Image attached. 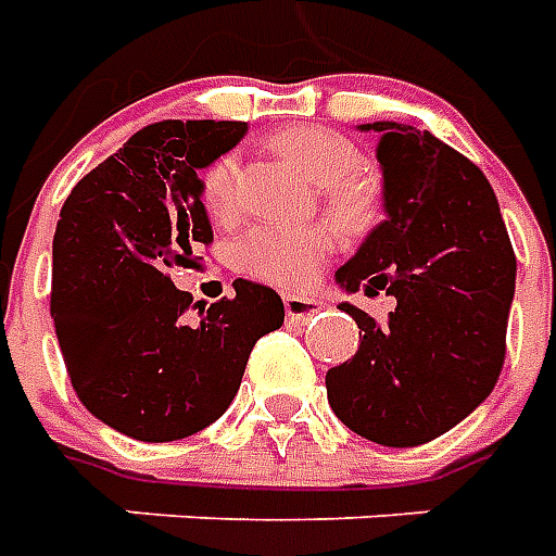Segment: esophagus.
Listing matches in <instances>:
<instances>
[{"instance_id":"34e87169","label":"esophagus","mask_w":556,"mask_h":556,"mask_svg":"<svg viewBox=\"0 0 556 556\" xmlns=\"http://www.w3.org/2000/svg\"><path fill=\"white\" fill-rule=\"evenodd\" d=\"M286 303V315H289L291 321H306V318H313L318 309H321V301H315V298H306V294H286L282 298Z\"/></svg>"}]
</instances>
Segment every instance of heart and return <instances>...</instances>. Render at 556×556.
Returning a JSON list of instances; mask_svg holds the SVG:
<instances>
[{
    "label": "heart",
    "instance_id": "heart-1",
    "mask_svg": "<svg viewBox=\"0 0 556 556\" xmlns=\"http://www.w3.org/2000/svg\"><path fill=\"white\" fill-rule=\"evenodd\" d=\"M291 163H298L313 181L325 184L327 205L342 226H369L378 207L375 184L361 175V151L337 130L327 127H291L270 139ZM202 202L211 217L231 219L238 207V163L217 157L202 172ZM337 243V231L327 223H265L243 235L235 247V262L243 274L270 286H306L315 277L321 258Z\"/></svg>",
    "mask_w": 556,
    "mask_h": 556
}]
</instances>
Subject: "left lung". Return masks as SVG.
Listing matches in <instances>:
<instances>
[{
	"mask_svg": "<svg viewBox=\"0 0 556 556\" xmlns=\"http://www.w3.org/2000/svg\"><path fill=\"white\" fill-rule=\"evenodd\" d=\"M381 134V219L349 265L345 291H381L396 309L378 321L351 303L357 354L327 372L330 408L384 446H419L477 410L497 384L515 294V253L489 178L455 148L399 122Z\"/></svg>",
	"mask_w": 556,
	"mask_h": 556,
	"instance_id": "1",
	"label": "left lung"
}]
</instances>
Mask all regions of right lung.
I'll list each match as a JSON object with an SVG mask.
<instances>
[{"label":"right lung","instance_id":"obj_1","mask_svg":"<svg viewBox=\"0 0 556 556\" xmlns=\"http://www.w3.org/2000/svg\"><path fill=\"white\" fill-rule=\"evenodd\" d=\"M247 122H154L83 178L53 238L50 315L79 402L146 443L181 441L223 417L250 351L282 327L274 289L235 279L199 306L172 267L214 231L199 169L238 146Z\"/></svg>","mask_w":556,"mask_h":556}]
</instances>
